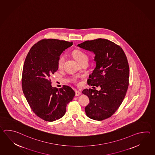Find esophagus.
I'll use <instances>...</instances> for the list:
<instances>
[{
    "label": "esophagus",
    "instance_id": "obj_1",
    "mask_svg": "<svg viewBox=\"0 0 155 155\" xmlns=\"http://www.w3.org/2000/svg\"><path fill=\"white\" fill-rule=\"evenodd\" d=\"M81 93L78 91H76V96H79V95H81Z\"/></svg>",
    "mask_w": 155,
    "mask_h": 155
}]
</instances>
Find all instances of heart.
<instances>
[{
	"label": "heart",
	"instance_id": "b5f03b06",
	"mask_svg": "<svg viewBox=\"0 0 155 155\" xmlns=\"http://www.w3.org/2000/svg\"><path fill=\"white\" fill-rule=\"evenodd\" d=\"M73 56L76 58V60L79 63L82 61L88 60V57L87 54L82 51L75 50L73 52ZM64 61V56H61L58 61V66L59 67H61L63 66Z\"/></svg>",
	"mask_w": 155,
	"mask_h": 155
}]
</instances>
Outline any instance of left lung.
Segmentation results:
<instances>
[{
  "label": "left lung",
  "mask_w": 155,
  "mask_h": 155,
  "mask_svg": "<svg viewBox=\"0 0 155 155\" xmlns=\"http://www.w3.org/2000/svg\"><path fill=\"white\" fill-rule=\"evenodd\" d=\"M77 46L95 54L96 66L87 82L89 85L101 88L99 91H83L90 101L85 113L93 120H104L114 114L127 93L129 82L127 56L119 46L104 38L84 41Z\"/></svg>",
  "instance_id": "left-lung-1"
}]
</instances>
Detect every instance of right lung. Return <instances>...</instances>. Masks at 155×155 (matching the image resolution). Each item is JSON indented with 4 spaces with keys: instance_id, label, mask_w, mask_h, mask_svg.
<instances>
[{
    "instance_id": "1",
    "label": "right lung",
    "mask_w": 155,
    "mask_h": 155,
    "mask_svg": "<svg viewBox=\"0 0 155 155\" xmlns=\"http://www.w3.org/2000/svg\"><path fill=\"white\" fill-rule=\"evenodd\" d=\"M72 45V42L43 39L32 47L26 57L22 70L23 93L32 110L45 121H54L63 117L67 105L75 95L69 86L52 87L50 79L58 70L61 54Z\"/></svg>"
}]
</instances>
